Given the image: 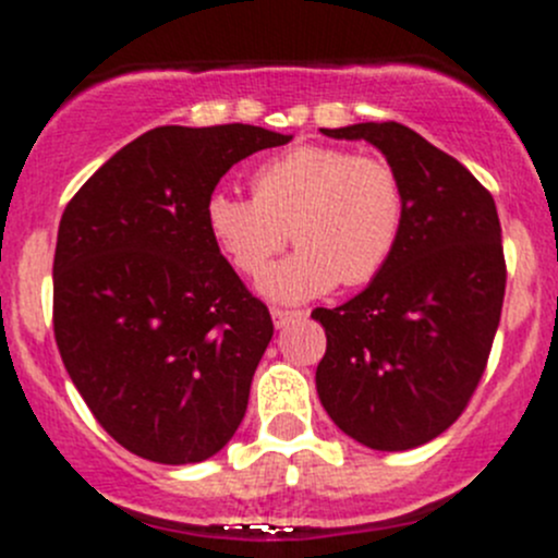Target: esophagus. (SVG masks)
Instances as JSON below:
<instances>
[{
	"label": "esophagus",
	"instance_id": "esophagus-1",
	"mask_svg": "<svg viewBox=\"0 0 558 558\" xmlns=\"http://www.w3.org/2000/svg\"><path fill=\"white\" fill-rule=\"evenodd\" d=\"M302 315H305V313H300V311H283V307H272V324H275V329H283V326H289L291 320L302 318Z\"/></svg>",
	"mask_w": 558,
	"mask_h": 558
}]
</instances>
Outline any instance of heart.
Segmentation results:
<instances>
[{
	"instance_id": "obj_1",
	"label": "heart",
	"mask_w": 558,
	"mask_h": 558,
	"mask_svg": "<svg viewBox=\"0 0 558 558\" xmlns=\"http://www.w3.org/2000/svg\"><path fill=\"white\" fill-rule=\"evenodd\" d=\"M253 196L216 189L205 227L238 272L262 275L258 291L275 302H305L337 283H369L397 251L408 221L402 178L384 159L331 145H296L256 167Z\"/></svg>"
}]
</instances>
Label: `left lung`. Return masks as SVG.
<instances>
[{"mask_svg":"<svg viewBox=\"0 0 558 558\" xmlns=\"http://www.w3.org/2000/svg\"><path fill=\"white\" fill-rule=\"evenodd\" d=\"M320 132L367 140L386 156L402 178L408 221L362 294L313 311L326 329L315 388L348 437L408 451L459 418L486 369L508 278L497 205L464 165L402 123Z\"/></svg>","mask_w":558,"mask_h":558,"instance_id":"left-lung-1","label":"left lung"}]
</instances>
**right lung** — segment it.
Masks as SVG:
<instances>
[{
	"mask_svg": "<svg viewBox=\"0 0 558 558\" xmlns=\"http://www.w3.org/2000/svg\"><path fill=\"white\" fill-rule=\"evenodd\" d=\"M291 134L247 123L159 126L72 196L53 258L61 362L118 446L196 464L238 432L272 340L205 227V199L238 161Z\"/></svg>",
	"mask_w": 558,
	"mask_h": 558,
	"instance_id": "right-lung-1",
	"label": "right lung"
}]
</instances>
